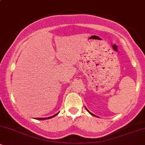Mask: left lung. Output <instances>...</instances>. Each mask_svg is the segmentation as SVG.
Instances as JSON below:
<instances>
[{"label":"left lung","instance_id":"1","mask_svg":"<svg viewBox=\"0 0 145 145\" xmlns=\"http://www.w3.org/2000/svg\"><path fill=\"white\" fill-rule=\"evenodd\" d=\"M85 108L86 109V108ZM86 110H87V111H88V112H89L90 113V114H91V115H93V116H96V115H95V114H92V113H91V112H89V110H87V109H86Z\"/></svg>","mask_w":145,"mask_h":145}]
</instances>
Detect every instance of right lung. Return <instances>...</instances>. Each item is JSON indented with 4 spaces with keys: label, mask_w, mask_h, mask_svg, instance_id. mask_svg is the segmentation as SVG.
<instances>
[{
    "label": "right lung",
    "mask_w": 145,
    "mask_h": 145,
    "mask_svg": "<svg viewBox=\"0 0 145 145\" xmlns=\"http://www.w3.org/2000/svg\"><path fill=\"white\" fill-rule=\"evenodd\" d=\"M59 114V113H56V114H54V115L52 116H50V117H46V118H35L36 119H37V120H45V119H51V118L52 117H54V116L57 115V114Z\"/></svg>",
    "instance_id": "add662e5"
}]
</instances>
